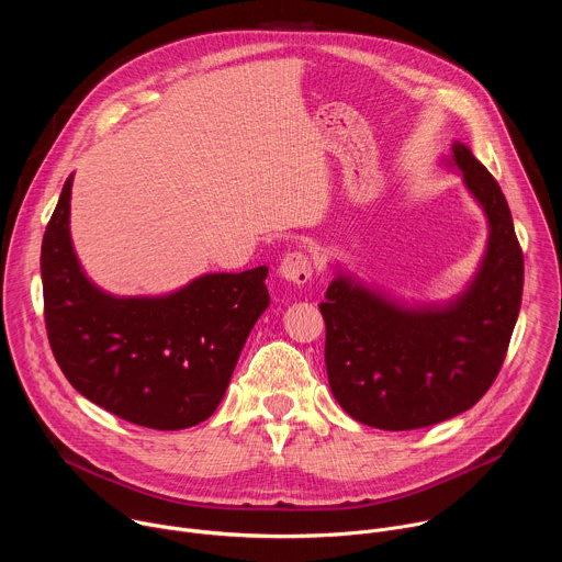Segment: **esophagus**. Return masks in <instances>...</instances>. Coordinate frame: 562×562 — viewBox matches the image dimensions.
<instances>
[{
	"label": "esophagus",
	"mask_w": 562,
	"mask_h": 562,
	"mask_svg": "<svg viewBox=\"0 0 562 562\" xmlns=\"http://www.w3.org/2000/svg\"><path fill=\"white\" fill-rule=\"evenodd\" d=\"M311 262L304 254H286L280 262V276L291 284H306L311 278Z\"/></svg>",
	"instance_id": "esophagus-1"
}]
</instances>
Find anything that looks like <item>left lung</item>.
<instances>
[{"mask_svg": "<svg viewBox=\"0 0 562 562\" xmlns=\"http://www.w3.org/2000/svg\"><path fill=\"white\" fill-rule=\"evenodd\" d=\"M440 165L462 176L487 220V247L467 286L449 300L409 302L336 265L319 304L334 397L353 420L384 431L471 409L496 380L520 311L522 251L498 182L458 139Z\"/></svg>", "mask_w": 562, "mask_h": 562, "instance_id": "left-lung-1", "label": "left lung"}]
</instances>
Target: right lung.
<instances>
[{
    "instance_id": "obj_1",
    "label": "right lung",
    "mask_w": 562,
    "mask_h": 562,
    "mask_svg": "<svg viewBox=\"0 0 562 562\" xmlns=\"http://www.w3.org/2000/svg\"><path fill=\"white\" fill-rule=\"evenodd\" d=\"M72 178L42 243L44 317L59 369L91 403L133 425L178 431L204 423L269 306V269L202 273L162 295H113L75 254Z\"/></svg>"
}]
</instances>
